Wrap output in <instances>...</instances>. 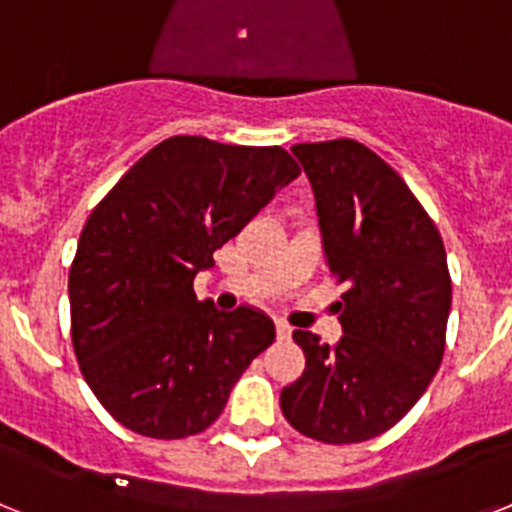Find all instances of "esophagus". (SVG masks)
<instances>
[{
    "instance_id": "1",
    "label": "esophagus",
    "mask_w": 512,
    "mask_h": 512,
    "mask_svg": "<svg viewBox=\"0 0 512 512\" xmlns=\"http://www.w3.org/2000/svg\"><path fill=\"white\" fill-rule=\"evenodd\" d=\"M277 338L279 341H287V338H292V328H289L284 320H277Z\"/></svg>"
}]
</instances>
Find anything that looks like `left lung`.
I'll list each match as a JSON object with an SVG mask.
<instances>
[{"label":"left lung","instance_id":"1","mask_svg":"<svg viewBox=\"0 0 512 512\" xmlns=\"http://www.w3.org/2000/svg\"><path fill=\"white\" fill-rule=\"evenodd\" d=\"M325 266L346 292L343 336L325 343L295 330L305 372L282 390L292 428L323 443H359L390 431L438 372L451 277L436 225L392 166L351 138L300 143Z\"/></svg>","mask_w":512,"mask_h":512}]
</instances>
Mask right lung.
<instances>
[{
  "label": "right lung",
  "instance_id": "1",
  "mask_svg": "<svg viewBox=\"0 0 512 512\" xmlns=\"http://www.w3.org/2000/svg\"><path fill=\"white\" fill-rule=\"evenodd\" d=\"M297 176L279 146L176 135L94 207L69 271L71 341L117 423L148 438H187L223 413L277 330L256 307L200 302L194 277Z\"/></svg>",
  "mask_w": 512,
  "mask_h": 512
}]
</instances>
